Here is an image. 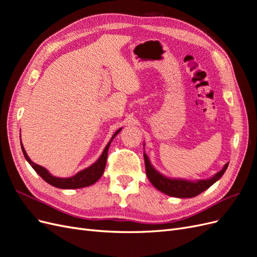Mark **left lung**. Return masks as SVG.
Segmentation results:
<instances>
[{"label":"left lung","mask_w":257,"mask_h":257,"mask_svg":"<svg viewBox=\"0 0 257 257\" xmlns=\"http://www.w3.org/2000/svg\"><path fill=\"white\" fill-rule=\"evenodd\" d=\"M144 157L147 177L149 178L150 182L159 191L167 194L169 196L179 198H189L197 196L198 194L206 191L214 182L219 180V179L224 175L225 170L227 169L228 166V163H226L221 172L215 174L212 178L207 179V180H198L196 182H193L188 180H182V179H170L161 175L150 164V161L148 159L146 153H144Z\"/></svg>","instance_id":"8db88e82"}]
</instances>
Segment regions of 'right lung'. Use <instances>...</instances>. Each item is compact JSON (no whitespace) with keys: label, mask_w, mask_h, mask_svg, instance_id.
<instances>
[{"label":"right lung","mask_w":257,"mask_h":257,"mask_svg":"<svg viewBox=\"0 0 257 257\" xmlns=\"http://www.w3.org/2000/svg\"><path fill=\"white\" fill-rule=\"evenodd\" d=\"M120 131H121V128L115 132L111 138V141L114 138V136H116V134H118ZM111 141L107 144L102 155H100V158L94 163V164L91 165L88 168L81 170V172H79L78 174H76L75 176H73L71 178L53 177L52 175L49 174L47 169L44 168L41 165L35 164V163H33L30 160L22 144H21V149H22V152H23V155H25L26 160L30 163V165L33 167L35 172L40 175L46 182L53 185V186H56V188H59V189H79V188H84V186H88V185L95 183L98 179L102 177L104 170H105L106 161H107V153H108V149H109Z\"/></svg>","instance_id":"obj_1"}]
</instances>
